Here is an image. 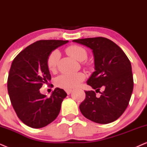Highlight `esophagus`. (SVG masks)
Wrapping results in <instances>:
<instances>
[{"instance_id": "esophagus-1", "label": "esophagus", "mask_w": 147, "mask_h": 147, "mask_svg": "<svg viewBox=\"0 0 147 147\" xmlns=\"http://www.w3.org/2000/svg\"><path fill=\"white\" fill-rule=\"evenodd\" d=\"M65 91L66 92V93H67V94H71V92H72V90H71V89H65Z\"/></svg>"}]
</instances>
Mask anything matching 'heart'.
<instances>
[{
	"label": "heart",
	"instance_id": "b5f03b06",
	"mask_svg": "<svg viewBox=\"0 0 147 147\" xmlns=\"http://www.w3.org/2000/svg\"><path fill=\"white\" fill-rule=\"evenodd\" d=\"M65 52L68 55L78 61H83L88 57V52L85 48L82 46L73 45L66 48ZM60 53L57 50L52 51L47 57V65L50 71H55L57 69ZM85 76L83 73L78 72L74 74H63L55 79L56 85L59 87L70 89L75 88L83 82Z\"/></svg>",
	"mask_w": 147,
	"mask_h": 147
}]
</instances>
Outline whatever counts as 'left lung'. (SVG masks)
<instances>
[{"instance_id":"8db88e82","label":"left lung","mask_w":147,"mask_h":147,"mask_svg":"<svg viewBox=\"0 0 147 147\" xmlns=\"http://www.w3.org/2000/svg\"><path fill=\"white\" fill-rule=\"evenodd\" d=\"M90 48L94 56L95 71L87 81L96 92L104 91L97 98L94 91H85L80 105L86 118L99 124L117 120L127 108L133 90V76L130 60L121 48L111 40L98 37L73 40Z\"/></svg>"}]
</instances>
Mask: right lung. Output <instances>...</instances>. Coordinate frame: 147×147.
Returning a JSON list of instances; mask_svg holds the SVG:
<instances>
[{"instance_id":"add662e5","label":"right lung","mask_w":147,"mask_h":147,"mask_svg":"<svg viewBox=\"0 0 147 147\" xmlns=\"http://www.w3.org/2000/svg\"><path fill=\"white\" fill-rule=\"evenodd\" d=\"M67 42L40 40L20 52L13 61L8 77V92L17 116L29 127L43 128L59 113L66 92L56 88L47 98L40 93L39 89L51 79L47 57L54 49Z\"/></svg>"}]
</instances>
